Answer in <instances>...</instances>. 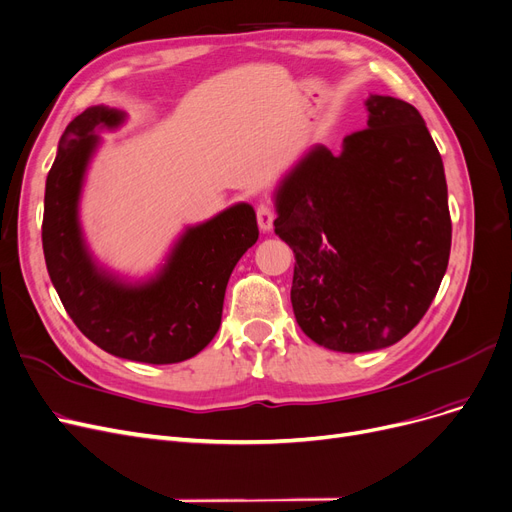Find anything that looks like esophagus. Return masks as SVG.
I'll return each mask as SVG.
<instances>
[{"label": "esophagus", "instance_id": "34e87169", "mask_svg": "<svg viewBox=\"0 0 512 512\" xmlns=\"http://www.w3.org/2000/svg\"><path fill=\"white\" fill-rule=\"evenodd\" d=\"M274 219H276V213H274V209L270 205L261 203L257 207V224H259V228L263 232H270L274 228Z\"/></svg>", "mask_w": 512, "mask_h": 512}]
</instances>
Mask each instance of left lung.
<instances>
[{
  "mask_svg": "<svg viewBox=\"0 0 512 512\" xmlns=\"http://www.w3.org/2000/svg\"><path fill=\"white\" fill-rule=\"evenodd\" d=\"M341 154L311 148L276 190L274 232L295 253L297 324L322 347L383 349L427 314L452 247L441 154L418 110L366 100Z\"/></svg>",
  "mask_w": 512,
  "mask_h": 512,
  "instance_id": "left-lung-1",
  "label": "left lung"
}]
</instances>
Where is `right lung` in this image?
I'll return each instance as SVG.
<instances>
[{
    "mask_svg": "<svg viewBox=\"0 0 512 512\" xmlns=\"http://www.w3.org/2000/svg\"><path fill=\"white\" fill-rule=\"evenodd\" d=\"M123 119L115 108L92 106L64 129L46 182L43 255L66 314L92 343L131 362H184L219 330L230 274L259 238L255 211L240 203L188 228L165 268L144 284L100 270L85 249L77 205L96 129Z\"/></svg>",
    "mask_w": 512,
    "mask_h": 512,
    "instance_id": "right-lung-1",
    "label": "right lung"
}]
</instances>
